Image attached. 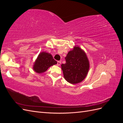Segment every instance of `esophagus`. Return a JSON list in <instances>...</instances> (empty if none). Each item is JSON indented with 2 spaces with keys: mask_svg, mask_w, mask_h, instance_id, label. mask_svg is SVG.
<instances>
[{
  "mask_svg": "<svg viewBox=\"0 0 123 123\" xmlns=\"http://www.w3.org/2000/svg\"><path fill=\"white\" fill-rule=\"evenodd\" d=\"M61 62L60 61H58L57 62V65L59 66L61 65Z\"/></svg>",
  "mask_w": 123,
  "mask_h": 123,
  "instance_id": "obj_1",
  "label": "esophagus"
}]
</instances>
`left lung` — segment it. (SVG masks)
Returning <instances> with one entry per match:
<instances>
[{"label":"left lung","instance_id":"obj_1","mask_svg":"<svg viewBox=\"0 0 123 123\" xmlns=\"http://www.w3.org/2000/svg\"><path fill=\"white\" fill-rule=\"evenodd\" d=\"M65 59L66 63L61 65L65 79L72 84L81 82L87 76L90 67L86 53L75 46L69 51Z\"/></svg>","mask_w":123,"mask_h":123}]
</instances>
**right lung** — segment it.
Here are the masks:
<instances>
[{"label":"right lung","instance_id":"obj_1","mask_svg":"<svg viewBox=\"0 0 123 123\" xmlns=\"http://www.w3.org/2000/svg\"><path fill=\"white\" fill-rule=\"evenodd\" d=\"M57 64V62L53 59L50 53L42 52L36 59L33 65V69L38 74L46 72L51 66Z\"/></svg>","mask_w":123,"mask_h":123}]
</instances>
